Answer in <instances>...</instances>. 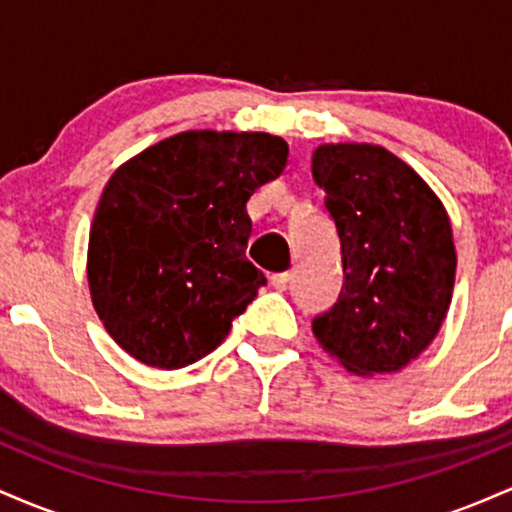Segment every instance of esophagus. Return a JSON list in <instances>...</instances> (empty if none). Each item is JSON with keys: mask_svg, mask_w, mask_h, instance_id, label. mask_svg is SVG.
Segmentation results:
<instances>
[{"mask_svg": "<svg viewBox=\"0 0 512 512\" xmlns=\"http://www.w3.org/2000/svg\"><path fill=\"white\" fill-rule=\"evenodd\" d=\"M272 286L276 291H286L289 289V284H291V274L289 272H279V274H272Z\"/></svg>", "mask_w": 512, "mask_h": 512, "instance_id": "obj_1", "label": "esophagus"}]
</instances>
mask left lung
I'll return each mask as SVG.
<instances>
[{"instance_id":"8db88e82","label":"left lung","mask_w":512,"mask_h":512,"mask_svg":"<svg viewBox=\"0 0 512 512\" xmlns=\"http://www.w3.org/2000/svg\"><path fill=\"white\" fill-rule=\"evenodd\" d=\"M310 168L344 264L339 301L313 322L317 344L361 378L397 373L424 354L448 315L457 269L448 209L378 144H320Z\"/></svg>"}]
</instances>
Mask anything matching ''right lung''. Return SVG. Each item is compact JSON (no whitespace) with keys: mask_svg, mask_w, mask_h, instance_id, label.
<instances>
[{"mask_svg":"<svg viewBox=\"0 0 512 512\" xmlns=\"http://www.w3.org/2000/svg\"><path fill=\"white\" fill-rule=\"evenodd\" d=\"M289 163L267 132L190 129L132 156L105 182L86 279L105 332L151 368L199 361L264 284L245 257L248 199Z\"/></svg>","mask_w":512,"mask_h":512,"instance_id":"obj_1","label":"right lung"}]
</instances>
